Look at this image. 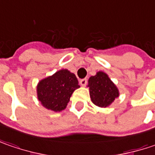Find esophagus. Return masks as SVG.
<instances>
[{"mask_svg": "<svg viewBox=\"0 0 155 155\" xmlns=\"http://www.w3.org/2000/svg\"><path fill=\"white\" fill-rule=\"evenodd\" d=\"M87 82H88L87 78H83V79H81L80 80V84L82 86H85L87 84Z\"/></svg>", "mask_w": 155, "mask_h": 155, "instance_id": "esophagus-1", "label": "esophagus"}]
</instances>
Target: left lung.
Listing matches in <instances>:
<instances>
[{
	"instance_id": "8db88e82",
	"label": "left lung",
	"mask_w": 155,
	"mask_h": 155,
	"mask_svg": "<svg viewBox=\"0 0 155 155\" xmlns=\"http://www.w3.org/2000/svg\"><path fill=\"white\" fill-rule=\"evenodd\" d=\"M90 96L93 104L99 107L109 106L119 96L116 86L110 80L108 75L103 71H98L96 76L89 79Z\"/></svg>"
}]
</instances>
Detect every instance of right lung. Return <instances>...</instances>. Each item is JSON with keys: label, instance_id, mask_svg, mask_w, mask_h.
<instances>
[{"label": "right lung", "instance_id": "add662e5", "mask_svg": "<svg viewBox=\"0 0 155 155\" xmlns=\"http://www.w3.org/2000/svg\"><path fill=\"white\" fill-rule=\"evenodd\" d=\"M79 87L75 74L68 70H60L39 82L37 86L38 98L46 109L61 111L65 109L71 94Z\"/></svg>", "mask_w": 155, "mask_h": 155}]
</instances>
